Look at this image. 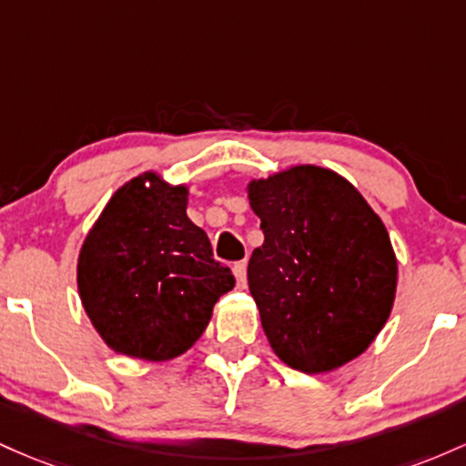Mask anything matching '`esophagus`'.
<instances>
[{"label": "esophagus", "mask_w": 466, "mask_h": 466, "mask_svg": "<svg viewBox=\"0 0 466 466\" xmlns=\"http://www.w3.org/2000/svg\"><path fill=\"white\" fill-rule=\"evenodd\" d=\"M233 275H235V279H238L239 289H244V286H247V261H235Z\"/></svg>", "instance_id": "obj_1"}]
</instances>
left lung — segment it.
Segmentation results:
<instances>
[{
	"label": "left lung",
	"mask_w": 466,
	"mask_h": 466,
	"mask_svg": "<svg viewBox=\"0 0 466 466\" xmlns=\"http://www.w3.org/2000/svg\"><path fill=\"white\" fill-rule=\"evenodd\" d=\"M264 244L248 290L270 348L306 374L359 357L388 321L396 258L383 222L346 177L301 165L253 180Z\"/></svg>",
	"instance_id": "8db88e82"
}]
</instances>
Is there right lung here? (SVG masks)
<instances>
[{
    "label": "right lung",
    "instance_id": "obj_1",
    "mask_svg": "<svg viewBox=\"0 0 466 466\" xmlns=\"http://www.w3.org/2000/svg\"><path fill=\"white\" fill-rule=\"evenodd\" d=\"M233 286L231 268L213 258L207 233L187 218L185 187L156 174L114 193L78 255L87 317L109 348L134 359L187 352Z\"/></svg>",
    "mask_w": 466,
    "mask_h": 466
}]
</instances>
